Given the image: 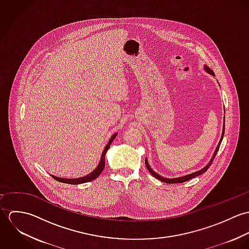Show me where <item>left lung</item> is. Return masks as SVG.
Segmentation results:
<instances>
[{"label":"left lung","instance_id":"1","mask_svg":"<svg viewBox=\"0 0 249 249\" xmlns=\"http://www.w3.org/2000/svg\"><path fill=\"white\" fill-rule=\"evenodd\" d=\"M204 69L206 70V71H208L209 73H211L212 75H214V73H213V70H211L208 66H204ZM224 130H225V119H224V123H223V129H222V134H221V138H220V141L218 142V145L216 146V148H215V150H214V153H213V158L211 159V161H210V163L205 167V168H203L202 170H200V171H198V172H196V173H194V174H191V175H188V176H185V177H182V178H172V179H170V178H163V177H161V176H159L158 174H156V173H154L152 170H151V168L149 167V165H148V163H147V161L145 160V166H146V169L148 170V172L150 173V175L152 176V177H154L155 178H157V179H159V180H161V181H163V182H165V183H169V184H173V183H182V182H186V181H188V180H190V179H192V178H196V177H198V176H200V175H202V174H204L209 168H210V166H211V164L213 163V159H214V157H215V155H216V153H217V151H218V148H219V145H220V142L222 141V138H223V135H224Z\"/></svg>","mask_w":249,"mask_h":249}]
</instances>
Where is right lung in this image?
Masks as SVG:
<instances>
[{"label": "right lung", "instance_id": "obj_1", "mask_svg": "<svg viewBox=\"0 0 249 249\" xmlns=\"http://www.w3.org/2000/svg\"><path fill=\"white\" fill-rule=\"evenodd\" d=\"M116 136H117V133H115V134L110 138L109 142L107 143V146H106V148H105V150H104V152H103V154H102V158H101V161H100L99 166L97 167V169H96L92 174H90V175H88L87 177H84V178H74V179L59 178H56V177H53V178H54L55 180L59 181V182L67 183V184H72V185L81 184V183H86V182H89V181H92V180L96 179V178H98V177L102 174V172H103V170H104V168H105V166H106V158H105L106 153H107V149H108L109 146H110V143L113 142V140L115 139Z\"/></svg>", "mask_w": 249, "mask_h": 249}]
</instances>
